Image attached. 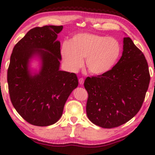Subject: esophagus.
I'll return each mask as SVG.
<instances>
[{
	"mask_svg": "<svg viewBox=\"0 0 155 155\" xmlns=\"http://www.w3.org/2000/svg\"><path fill=\"white\" fill-rule=\"evenodd\" d=\"M78 82H79V84L80 85H83L84 84V79L83 78H81L78 79Z\"/></svg>",
	"mask_w": 155,
	"mask_h": 155,
	"instance_id": "34e87169",
	"label": "esophagus"
}]
</instances>
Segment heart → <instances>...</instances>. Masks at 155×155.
<instances>
[{"instance_id": "heart-1", "label": "heart", "mask_w": 155, "mask_h": 155, "mask_svg": "<svg viewBox=\"0 0 155 155\" xmlns=\"http://www.w3.org/2000/svg\"><path fill=\"white\" fill-rule=\"evenodd\" d=\"M121 46L114 38L95 33L76 34L61 48V57L68 71L77 72L83 66V59L87 71L91 74H105L118 59Z\"/></svg>"}]
</instances>
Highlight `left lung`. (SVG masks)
Segmentation results:
<instances>
[{"instance_id": "obj_1", "label": "left lung", "mask_w": 155, "mask_h": 155, "mask_svg": "<svg viewBox=\"0 0 155 155\" xmlns=\"http://www.w3.org/2000/svg\"><path fill=\"white\" fill-rule=\"evenodd\" d=\"M150 79L143 52L130 38H124L122 57L114 67L105 74L85 81L89 120L105 128L129 121L141 109Z\"/></svg>"}]
</instances>
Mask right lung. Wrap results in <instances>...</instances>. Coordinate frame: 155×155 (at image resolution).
I'll return each mask as SVG.
<instances>
[{"instance_id":"add662e5","label":"right lung","mask_w":155,"mask_h":155,"mask_svg":"<svg viewBox=\"0 0 155 155\" xmlns=\"http://www.w3.org/2000/svg\"><path fill=\"white\" fill-rule=\"evenodd\" d=\"M63 26L31 29L13 49L7 71L9 96L15 109L26 121L38 127L56 123L68 97L78 87L77 74L60 70ZM33 61L38 68L32 67Z\"/></svg>"}]
</instances>
